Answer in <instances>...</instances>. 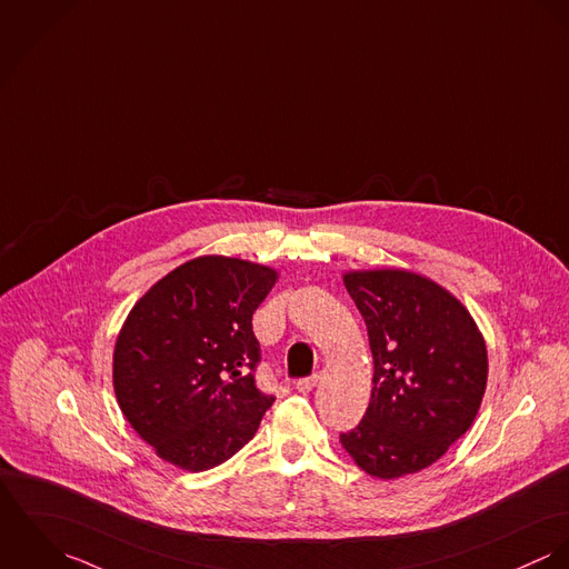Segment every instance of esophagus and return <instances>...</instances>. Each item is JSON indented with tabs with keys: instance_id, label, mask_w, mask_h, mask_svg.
I'll return each instance as SVG.
<instances>
[{
	"instance_id": "obj_1",
	"label": "esophagus",
	"mask_w": 569,
	"mask_h": 569,
	"mask_svg": "<svg viewBox=\"0 0 569 569\" xmlns=\"http://www.w3.org/2000/svg\"><path fill=\"white\" fill-rule=\"evenodd\" d=\"M318 381H320V376H318V373L310 376V378L299 379V381H297V390H301V392H310Z\"/></svg>"
}]
</instances>
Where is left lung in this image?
Segmentation results:
<instances>
[{
	"label": "left lung",
	"instance_id": "1",
	"mask_svg": "<svg viewBox=\"0 0 569 569\" xmlns=\"http://www.w3.org/2000/svg\"><path fill=\"white\" fill-rule=\"evenodd\" d=\"M342 281L367 322L376 371L367 415L340 442L373 478L417 473L471 428L489 378L485 338L469 310L419 272L347 270Z\"/></svg>",
	"mask_w": 569,
	"mask_h": 569
}]
</instances>
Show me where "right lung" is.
Returning a JSON list of instances; mask_svg holds the SVG:
<instances>
[{"instance_id": "1", "label": "right lung", "mask_w": 569, "mask_h": 569, "mask_svg": "<svg viewBox=\"0 0 569 569\" xmlns=\"http://www.w3.org/2000/svg\"><path fill=\"white\" fill-rule=\"evenodd\" d=\"M270 266L202 254L159 279L128 312L113 388L132 430L183 471H207L251 441L274 397L254 383L253 312Z\"/></svg>"}]
</instances>
